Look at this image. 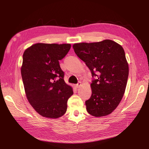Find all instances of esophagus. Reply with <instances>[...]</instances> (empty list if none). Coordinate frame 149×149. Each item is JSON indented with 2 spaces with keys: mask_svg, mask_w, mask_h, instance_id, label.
<instances>
[{
  "mask_svg": "<svg viewBox=\"0 0 149 149\" xmlns=\"http://www.w3.org/2000/svg\"><path fill=\"white\" fill-rule=\"evenodd\" d=\"M81 82H79V83H78L75 85V88H76L77 89L79 88H80V87L81 86Z\"/></svg>",
  "mask_w": 149,
  "mask_h": 149,
  "instance_id": "obj_1",
  "label": "esophagus"
}]
</instances>
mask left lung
<instances>
[{"instance_id":"1","label":"left lung","mask_w":149,"mask_h":149,"mask_svg":"<svg viewBox=\"0 0 149 149\" xmlns=\"http://www.w3.org/2000/svg\"><path fill=\"white\" fill-rule=\"evenodd\" d=\"M75 53L90 69L92 95L86 101L88 112L96 117L111 113L126 90L129 66L123 47L111 40L73 45Z\"/></svg>"}]
</instances>
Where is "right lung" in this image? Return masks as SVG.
<instances>
[{
    "instance_id": "add662e5",
    "label": "right lung",
    "mask_w": 149,
    "mask_h": 149,
    "mask_svg": "<svg viewBox=\"0 0 149 149\" xmlns=\"http://www.w3.org/2000/svg\"><path fill=\"white\" fill-rule=\"evenodd\" d=\"M70 47V44L39 43L23 53L21 74L27 99L35 111L46 118L63 115L68 100L73 95L59 64Z\"/></svg>"
}]
</instances>
